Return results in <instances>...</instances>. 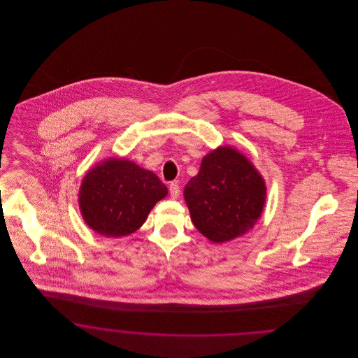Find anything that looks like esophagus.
<instances>
[{
    "instance_id": "obj_1",
    "label": "esophagus",
    "mask_w": 358,
    "mask_h": 358,
    "mask_svg": "<svg viewBox=\"0 0 358 358\" xmlns=\"http://www.w3.org/2000/svg\"><path fill=\"white\" fill-rule=\"evenodd\" d=\"M180 187H178V182L177 181H173L169 184V193H171V197L173 199H177L178 196H180Z\"/></svg>"
}]
</instances>
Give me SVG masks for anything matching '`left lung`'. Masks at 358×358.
Here are the masks:
<instances>
[{
	"label": "left lung",
	"mask_w": 358,
	"mask_h": 358,
	"mask_svg": "<svg viewBox=\"0 0 358 358\" xmlns=\"http://www.w3.org/2000/svg\"><path fill=\"white\" fill-rule=\"evenodd\" d=\"M184 197L196 228L210 241L222 243L255 225L266 201V185L243 154L225 146L204 157Z\"/></svg>",
	"instance_id": "1"
}]
</instances>
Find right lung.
<instances>
[{
	"label": "right lung",
	"instance_id": "obj_1",
	"mask_svg": "<svg viewBox=\"0 0 358 358\" xmlns=\"http://www.w3.org/2000/svg\"><path fill=\"white\" fill-rule=\"evenodd\" d=\"M168 187L153 171L126 159H108L85 174L79 193L85 222L107 238H120L145 222Z\"/></svg>",
	"mask_w": 358,
	"mask_h": 358
}]
</instances>
